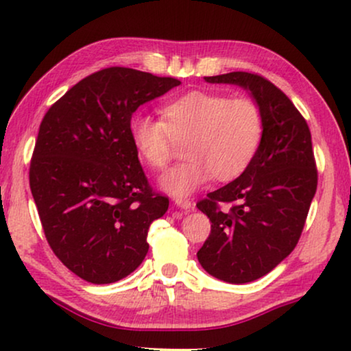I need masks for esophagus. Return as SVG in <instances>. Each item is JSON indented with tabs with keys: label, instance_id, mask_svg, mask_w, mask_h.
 I'll list each match as a JSON object with an SVG mask.
<instances>
[{
	"label": "esophagus",
	"instance_id": "obj_1",
	"mask_svg": "<svg viewBox=\"0 0 351 351\" xmlns=\"http://www.w3.org/2000/svg\"><path fill=\"white\" fill-rule=\"evenodd\" d=\"M176 204L179 206L180 209H184V210H191V209H193V203H191V201L186 199V198H176Z\"/></svg>",
	"mask_w": 351,
	"mask_h": 351
}]
</instances>
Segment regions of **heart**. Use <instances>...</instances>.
<instances>
[{
    "label": "heart",
    "mask_w": 351,
    "mask_h": 351,
    "mask_svg": "<svg viewBox=\"0 0 351 351\" xmlns=\"http://www.w3.org/2000/svg\"><path fill=\"white\" fill-rule=\"evenodd\" d=\"M265 134L261 105L246 95L191 90L161 108V119L136 114L129 137L148 167L162 171L174 156L176 143H185L186 160L160 182L174 196H186L214 177L230 182L244 174Z\"/></svg>",
    "instance_id": "obj_1"
}]
</instances>
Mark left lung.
<instances>
[{"instance_id":"obj_1","label":"left lung","mask_w":351,"mask_h":351,"mask_svg":"<svg viewBox=\"0 0 351 351\" xmlns=\"http://www.w3.org/2000/svg\"><path fill=\"white\" fill-rule=\"evenodd\" d=\"M204 80L251 90L265 114V134L251 166L196 204L210 220L209 238L196 254L201 267L243 285L271 271L299 243L318 185L311 134L291 99L263 76L232 71Z\"/></svg>"}]
</instances>
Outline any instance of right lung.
<instances>
[{
    "mask_svg": "<svg viewBox=\"0 0 351 351\" xmlns=\"http://www.w3.org/2000/svg\"><path fill=\"white\" fill-rule=\"evenodd\" d=\"M180 81L126 66L86 76L47 110L30 161V189L57 258L93 285L126 278L169 198L148 184L129 121Z\"/></svg>",
    "mask_w": 351,
    "mask_h": 351,
    "instance_id": "1",
    "label": "right lung"
}]
</instances>
